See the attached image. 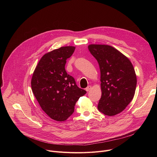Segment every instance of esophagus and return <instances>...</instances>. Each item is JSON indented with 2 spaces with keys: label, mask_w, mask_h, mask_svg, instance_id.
<instances>
[{
  "label": "esophagus",
  "mask_w": 157,
  "mask_h": 157,
  "mask_svg": "<svg viewBox=\"0 0 157 157\" xmlns=\"http://www.w3.org/2000/svg\"><path fill=\"white\" fill-rule=\"evenodd\" d=\"M91 89V86H88L86 88V91H90Z\"/></svg>",
  "instance_id": "obj_1"
}]
</instances>
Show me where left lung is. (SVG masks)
I'll use <instances>...</instances> for the list:
<instances>
[{
	"label": "left lung",
	"instance_id": "1",
	"mask_svg": "<svg viewBox=\"0 0 157 157\" xmlns=\"http://www.w3.org/2000/svg\"><path fill=\"white\" fill-rule=\"evenodd\" d=\"M88 49L97 59L101 71V98L98 110L113 116L123 111L135 94L137 77L130 61L114 47L90 44Z\"/></svg>",
	"mask_w": 157,
	"mask_h": 157
}]
</instances>
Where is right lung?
Instances as JSON below:
<instances>
[{"label": "right lung", "mask_w": 157, "mask_h": 157, "mask_svg": "<svg viewBox=\"0 0 157 157\" xmlns=\"http://www.w3.org/2000/svg\"><path fill=\"white\" fill-rule=\"evenodd\" d=\"M75 47H64L44 55L33 72L31 86L43 110L50 118L64 121L74 113L76 102L86 91L65 70Z\"/></svg>", "instance_id": "add662e5"}]
</instances>
